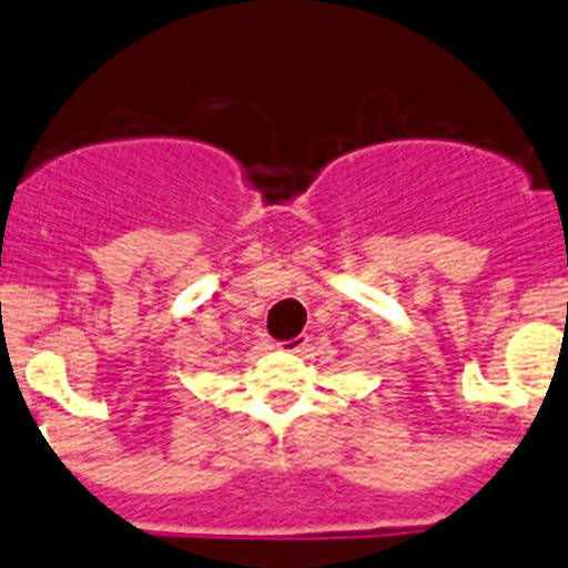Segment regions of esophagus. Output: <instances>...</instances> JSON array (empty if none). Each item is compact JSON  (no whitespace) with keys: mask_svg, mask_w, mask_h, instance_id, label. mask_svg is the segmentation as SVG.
Here are the masks:
<instances>
[{"mask_svg":"<svg viewBox=\"0 0 568 568\" xmlns=\"http://www.w3.org/2000/svg\"><path fill=\"white\" fill-rule=\"evenodd\" d=\"M277 349L294 352V355H300V352L307 349V335H296V338L283 341V344H277Z\"/></svg>","mask_w":568,"mask_h":568,"instance_id":"esophagus-1","label":"esophagus"}]
</instances>
